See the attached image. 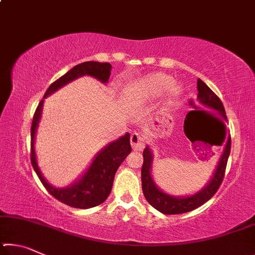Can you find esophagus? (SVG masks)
I'll list each match as a JSON object with an SVG mask.
<instances>
[{
  "label": "esophagus",
  "mask_w": 255,
  "mask_h": 255,
  "mask_svg": "<svg viewBox=\"0 0 255 255\" xmlns=\"http://www.w3.org/2000/svg\"><path fill=\"white\" fill-rule=\"evenodd\" d=\"M130 144L133 150H143L145 147V137L138 132H133L130 136Z\"/></svg>",
  "instance_id": "1"
}]
</instances>
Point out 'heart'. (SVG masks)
<instances>
[{
  "label": "heart",
  "instance_id": "1",
  "mask_svg": "<svg viewBox=\"0 0 255 255\" xmlns=\"http://www.w3.org/2000/svg\"><path fill=\"white\" fill-rule=\"evenodd\" d=\"M172 83H173V79L171 76L163 73H155V74L144 77L138 84V90L144 97L157 98L166 89L165 101L172 103L175 99L179 98L181 93L180 86Z\"/></svg>",
  "mask_w": 255,
  "mask_h": 255
}]
</instances>
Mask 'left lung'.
Segmentation results:
<instances>
[{"instance_id": "1", "label": "left lung", "mask_w": 255, "mask_h": 255, "mask_svg": "<svg viewBox=\"0 0 255 255\" xmlns=\"http://www.w3.org/2000/svg\"><path fill=\"white\" fill-rule=\"evenodd\" d=\"M197 89H198V101L202 106L210 108L214 111L217 112V115L221 117L223 122L227 120L226 112L224 109V106L216 94L211 91L209 86L205 82H202L200 79L197 81ZM225 138V137H224ZM224 141V139H223ZM231 153V136L227 137V140L224 146V150L219 162L216 167L214 175L205 188H202L200 191L192 196L188 197H173L167 195L159 190L156 184H155L152 173V163H153V153L150 150L149 146H146V148L143 152L144 163L141 167V188H143L144 196L148 204L154 207L155 209L158 210L159 213L165 215H176L183 214L191 211L198 208L201 205H204L206 201H208L213 197L217 190L221 187L223 182L224 175H225V170L227 165V159L230 157Z\"/></svg>"}]
</instances>
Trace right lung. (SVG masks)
Listing matches in <instances>:
<instances>
[{"mask_svg":"<svg viewBox=\"0 0 255 255\" xmlns=\"http://www.w3.org/2000/svg\"><path fill=\"white\" fill-rule=\"evenodd\" d=\"M111 65L109 63H99V62H84L76 65L64 74L58 80L47 89L44 99L49 94L57 91L73 80L83 75L92 76L94 79L101 81L102 83H108L111 74ZM44 100H41L38 105L36 112L33 115L31 125V164L38 178L40 179L41 183L47 189L51 196L73 208L88 209L92 207L99 206L106 201L114 184L115 174L117 172L120 164L127 157V155L131 152L130 146V133L118 138L117 140L108 144L103 147L94 157L91 165L88 167L85 173L81 178L75 181L67 188H55L47 182L42 176L37 164L36 152H34V138L38 125L41 118V111Z\"/></svg>","mask_w":255,"mask_h":255,"instance_id":"obj_1","label":"right lung"}]
</instances>
